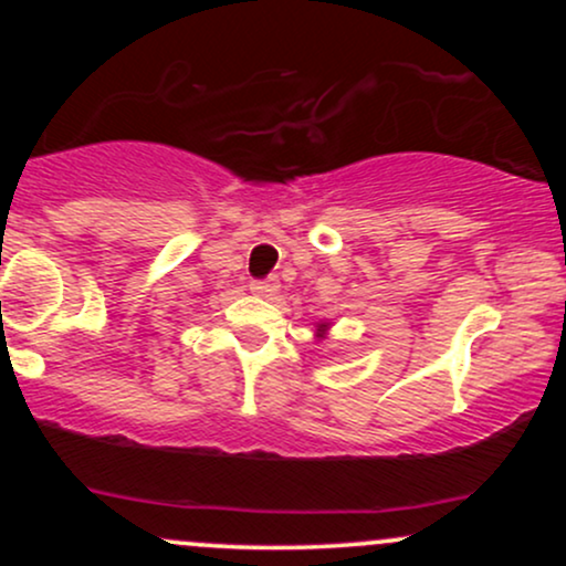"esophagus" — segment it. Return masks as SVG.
<instances>
[{"mask_svg": "<svg viewBox=\"0 0 566 566\" xmlns=\"http://www.w3.org/2000/svg\"><path fill=\"white\" fill-rule=\"evenodd\" d=\"M250 290L261 297H274L279 292V279L269 276V279H261V282H252Z\"/></svg>", "mask_w": 566, "mask_h": 566, "instance_id": "esophagus-1", "label": "esophagus"}]
</instances>
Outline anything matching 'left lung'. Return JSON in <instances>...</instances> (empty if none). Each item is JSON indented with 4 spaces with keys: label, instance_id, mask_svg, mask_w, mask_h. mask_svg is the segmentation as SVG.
Returning <instances> with one entry per match:
<instances>
[{
    "label": "left lung",
    "instance_id": "left-lung-1",
    "mask_svg": "<svg viewBox=\"0 0 566 566\" xmlns=\"http://www.w3.org/2000/svg\"><path fill=\"white\" fill-rule=\"evenodd\" d=\"M329 327H333V322H316V337L324 340V337H327V333H329Z\"/></svg>",
    "mask_w": 566,
    "mask_h": 566
}]
</instances>
